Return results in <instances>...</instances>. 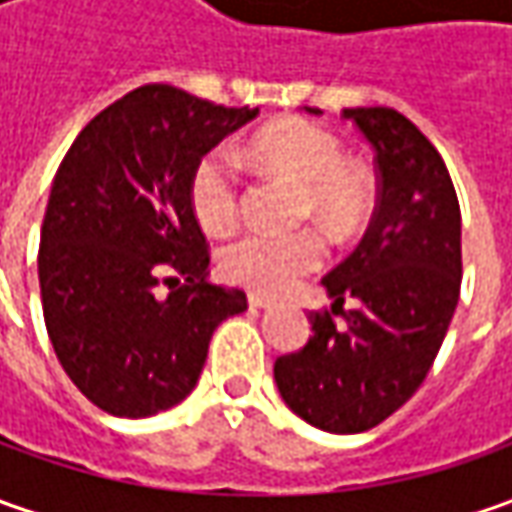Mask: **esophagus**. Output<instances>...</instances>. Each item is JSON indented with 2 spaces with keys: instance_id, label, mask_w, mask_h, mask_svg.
<instances>
[{
  "instance_id": "esophagus-1",
  "label": "esophagus",
  "mask_w": 512,
  "mask_h": 512,
  "mask_svg": "<svg viewBox=\"0 0 512 512\" xmlns=\"http://www.w3.org/2000/svg\"><path fill=\"white\" fill-rule=\"evenodd\" d=\"M247 302H250V307H270V305H273V299H270V296H262V293H250V296H247Z\"/></svg>"
}]
</instances>
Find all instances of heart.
Listing matches in <instances>:
<instances>
[{
    "label": "heart",
    "mask_w": 512,
    "mask_h": 512,
    "mask_svg": "<svg viewBox=\"0 0 512 512\" xmlns=\"http://www.w3.org/2000/svg\"><path fill=\"white\" fill-rule=\"evenodd\" d=\"M250 156L302 187V213L347 236L362 225L370 187L359 170L344 165L342 142L316 122L285 119L250 142ZM239 170L227 150H210L190 176V205L207 233L222 236L239 222ZM325 262V239L316 230L287 236L245 233L222 250V276L256 293H279Z\"/></svg>",
    "instance_id": "1"
}]
</instances>
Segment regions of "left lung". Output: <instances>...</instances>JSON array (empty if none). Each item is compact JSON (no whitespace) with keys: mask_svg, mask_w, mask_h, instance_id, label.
I'll return each instance as SVG.
<instances>
[{"mask_svg":"<svg viewBox=\"0 0 512 512\" xmlns=\"http://www.w3.org/2000/svg\"><path fill=\"white\" fill-rule=\"evenodd\" d=\"M307 113L319 110L307 108ZM376 153L379 205L359 247L325 279L333 307L353 299L336 330L310 313L313 336L279 356L285 404L327 433H364L424 382L459 305L462 213L439 150L393 108H344Z\"/></svg>","mask_w":512,"mask_h":512,"instance_id":"8db88e82","label":"left lung"}]
</instances>
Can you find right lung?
I'll list each match as a JSON object with an SVG mask.
<instances>
[{
	"label": "right lung",
	"mask_w": 512,
	"mask_h": 512,
	"mask_svg": "<svg viewBox=\"0 0 512 512\" xmlns=\"http://www.w3.org/2000/svg\"><path fill=\"white\" fill-rule=\"evenodd\" d=\"M256 116L145 85L93 116L56 170L39 245L45 327L70 382L110 416L182 402L213 330L247 310L245 290L207 282L190 176Z\"/></svg>",
	"instance_id": "add662e5"
}]
</instances>
